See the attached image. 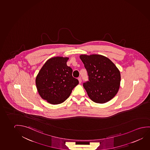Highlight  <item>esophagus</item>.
<instances>
[{
  "instance_id": "obj_1",
  "label": "esophagus",
  "mask_w": 150,
  "mask_h": 150,
  "mask_svg": "<svg viewBox=\"0 0 150 150\" xmlns=\"http://www.w3.org/2000/svg\"><path fill=\"white\" fill-rule=\"evenodd\" d=\"M78 81H79V83H81V81H81V77H79V78H78Z\"/></svg>"
}]
</instances>
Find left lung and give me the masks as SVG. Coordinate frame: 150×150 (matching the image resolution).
I'll use <instances>...</instances> for the list:
<instances>
[{"instance_id": "1", "label": "left lung", "mask_w": 150, "mask_h": 150, "mask_svg": "<svg viewBox=\"0 0 150 150\" xmlns=\"http://www.w3.org/2000/svg\"><path fill=\"white\" fill-rule=\"evenodd\" d=\"M89 81L83 83L87 94L94 102L103 104L111 100L119 89V70L109 59L100 54H81Z\"/></svg>"}]
</instances>
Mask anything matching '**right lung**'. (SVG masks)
<instances>
[{
  "label": "right lung",
  "mask_w": 150,
  "mask_h": 150,
  "mask_svg": "<svg viewBox=\"0 0 150 150\" xmlns=\"http://www.w3.org/2000/svg\"><path fill=\"white\" fill-rule=\"evenodd\" d=\"M69 58L56 57L48 59L35 79L40 96L51 104L64 102L79 83L72 76V68L67 64Z\"/></svg>",
  "instance_id": "obj_1"
}]
</instances>
